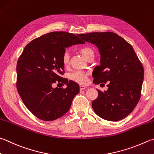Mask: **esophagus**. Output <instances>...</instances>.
Listing matches in <instances>:
<instances>
[{
    "label": "esophagus",
    "instance_id": "34e87169",
    "mask_svg": "<svg viewBox=\"0 0 154 154\" xmlns=\"http://www.w3.org/2000/svg\"><path fill=\"white\" fill-rule=\"evenodd\" d=\"M79 88H80V90H83V89H85L88 88H87V87L85 86V85H80Z\"/></svg>",
    "mask_w": 154,
    "mask_h": 154
}]
</instances>
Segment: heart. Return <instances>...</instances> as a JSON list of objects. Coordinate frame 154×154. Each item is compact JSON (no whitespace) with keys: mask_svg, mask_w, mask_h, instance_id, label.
<instances>
[{"mask_svg":"<svg viewBox=\"0 0 154 154\" xmlns=\"http://www.w3.org/2000/svg\"><path fill=\"white\" fill-rule=\"evenodd\" d=\"M79 52L83 57H84L87 60L91 57V56H94V52L93 50L91 48H89V47H83L79 49ZM62 63L64 66H68L69 65V54L68 52H65L63 55L62 57ZM88 72H84V71H77L73 73L71 75V79L74 81V82L82 83H85L88 82Z\"/></svg>","mask_w":154,"mask_h":154,"instance_id":"b5f03b06","label":"heart"}]
</instances>
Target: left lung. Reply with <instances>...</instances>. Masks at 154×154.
<instances>
[{
    "mask_svg": "<svg viewBox=\"0 0 154 154\" xmlns=\"http://www.w3.org/2000/svg\"><path fill=\"white\" fill-rule=\"evenodd\" d=\"M79 36L95 44L99 50L100 65L96 66L92 73L94 83L108 84L106 91L97 89L98 96L92 102L95 113L109 121L125 118L137 104L143 82V65L133 46L118 34L110 32Z\"/></svg>",
    "mask_w": 154,
    "mask_h": 154,
    "instance_id": "1",
    "label": "left lung"
}]
</instances>
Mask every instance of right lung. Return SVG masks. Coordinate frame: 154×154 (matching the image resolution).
I'll list each match as a JSON object with an SVG mask.
<instances>
[{
  "label": "right lung",
  "mask_w": 154,
  "mask_h": 154,
  "mask_svg": "<svg viewBox=\"0 0 154 154\" xmlns=\"http://www.w3.org/2000/svg\"><path fill=\"white\" fill-rule=\"evenodd\" d=\"M85 43L73 33L54 32L25 47L17 64V89L24 104L37 118L51 121L69 111L79 85L60 76L65 68L62 57L65 48ZM57 80L65 83L66 88H53Z\"/></svg>",
  "instance_id": "obj_1"
}]
</instances>
